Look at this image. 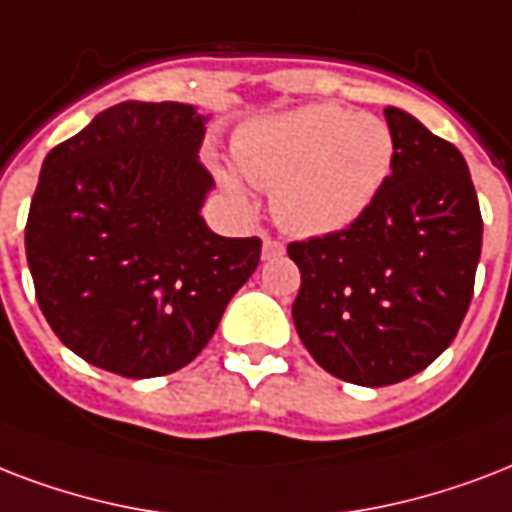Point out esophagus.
Wrapping results in <instances>:
<instances>
[{"label": "esophagus", "mask_w": 512, "mask_h": 512, "mask_svg": "<svg viewBox=\"0 0 512 512\" xmlns=\"http://www.w3.org/2000/svg\"><path fill=\"white\" fill-rule=\"evenodd\" d=\"M283 253H285V245L280 243V240H272L269 235H264V248H261V256H264V261L277 259V256H283Z\"/></svg>", "instance_id": "34e87169"}]
</instances>
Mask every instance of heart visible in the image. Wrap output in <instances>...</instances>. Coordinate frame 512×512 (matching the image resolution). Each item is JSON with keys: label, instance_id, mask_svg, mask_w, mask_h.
Wrapping results in <instances>:
<instances>
[{"label": "heart", "instance_id": "b5f03b06", "mask_svg": "<svg viewBox=\"0 0 512 512\" xmlns=\"http://www.w3.org/2000/svg\"><path fill=\"white\" fill-rule=\"evenodd\" d=\"M237 170L272 192L280 227L307 237L352 227L379 200L395 168V133L382 117L336 104H307L248 122L237 130ZM219 178L235 200H245L232 170Z\"/></svg>", "mask_w": 512, "mask_h": 512}]
</instances>
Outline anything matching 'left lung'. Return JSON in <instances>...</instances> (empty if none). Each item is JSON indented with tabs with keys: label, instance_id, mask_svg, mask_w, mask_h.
<instances>
[{
	"label": "left lung",
	"instance_id": "8db88e82",
	"mask_svg": "<svg viewBox=\"0 0 512 512\" xmlns=\"http://www.w3.org/2000/svg\"><path fill=\"white\" fill-rule=\"evenodd\" d=\"M395 168L344 232L288 245L301 272L293 326L328 374L384 387L419 374L465 318L483 221L457 146L403 109H384Z\"/></svg>",
	"mask_w": 512,
	"mask_h": 512
}]
</instances>
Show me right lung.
<instances>
[{
  "label": "right lung",
  "mask_w": 512,
  "mask_h": 512,
  "mask_svg": "<svg viewBox=\"0 0 512 512\" xmlns=\"http://www.w3.org/2000/svg\"><path fill=\"white\" fill-rule=\"evenodd\" d=\"M208 120L192 104L125 101L42 162L26 259L47 323L90 366L128 379L184 368L259 267V237L202 219Z\"/></svg>",
  "instance_id": "add662e5"
}]
</instances>
